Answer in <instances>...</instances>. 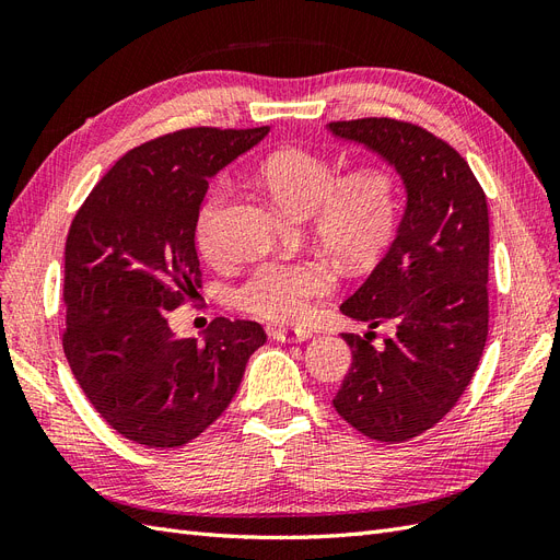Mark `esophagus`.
Instances as JSON below:
<instances>
[{
	"instance_id": "esophagus-1",
	"label": "esophagus",
	"mask_w": 560,
	"mask_h": 560,
	"mask_svg": "<svg viewBox=\"0 0 560 560\" xmlns=\"http://www.w3.org/2000/svg\"><path fill=\"white\" fill-rule=\"evenodd\" d=\"M313 334L306 331V329H290V327H282V329H276L273 331V338L280 343H301L306 341V338H311Z\"/></svg>"
}]
</instances>
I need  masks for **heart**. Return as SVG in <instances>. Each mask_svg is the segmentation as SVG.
<instances>
[{
  "label": "heart",
  "instance_id": "1",
  "mask_svg": "<svg viewBox=\"0 0 560 560\" xmlns=\"http://www.w3.org/2000/svg\"><path fill=\"white\" fill-rule=\"evenodd\" d=\"M259 182L278 206L299 217L311 214V231L346 268L376 264L397 238L404 214L399 177L381 165H369L341 177L336 163L308 149H280L259 165ZM229 182H217L196 214V243L212 264L226 257ZM336 287L325 259H266L233 290L235 308L278 325L306 319L313 301Z\"/></svg>",
  "mask_w": 560,
  "mask_h": 560
}]
</instances>
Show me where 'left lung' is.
<instances>
[{"label": "left lung", "instance_id": "left-lung-1", "mask_svg": "<svg viewBox=\"0 0 560 560\" xmlns=\"http://www.w3.org/2000/svg\"><path fill=\"white\" fill-rule=\"evenodd\" d=\"M336 138L393 163L409 202L397 238L341 313L369 334H343L352 364L334 409L369 439L401 444L428 432L463 397L488 338V202L457 151L409 121H334ZM396 334L373 348V329Z\"/></svg>", "mask_w": 560, "mask_h": 560}]
</instances>
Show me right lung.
<instances>
[{
  "mask_svg": "<svg viewBox=\"0 0 560 560\" xmlns=\"http://www.w3.org/2000/svg\"><path fill=\"white\" fill-rule=\"evenodd\" d=\"M266 132L198 126L130 149L67 233L65 358L93 409L135 444H189L226 411L266 343L249 319L214 317L206 341L167 327L202 287L194 238L208 177Z\"/></svg>",
  "mask_w": 560,
  "mask_h": 560,
  "instance_id": "right-lung-1",
  "label": "right lung"
}]
</instances>
